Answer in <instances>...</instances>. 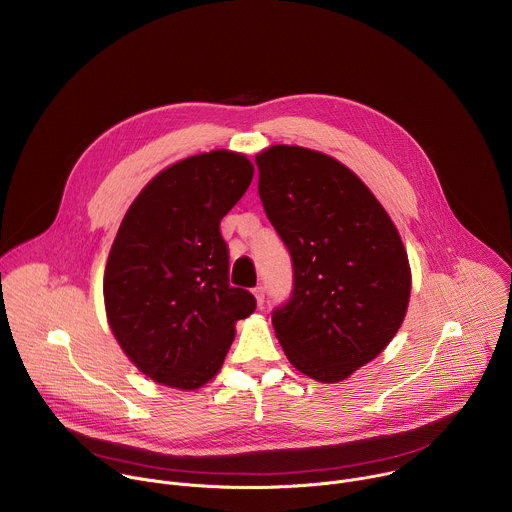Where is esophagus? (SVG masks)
Segmentation results:
<instances>
[{
    "mask_svg": "<svg viewBox=\"0 0 512 512\" xmlns=\"http://www.w3.org/2000/svg\"><path fill=\"white\" fill-rule=\"evenodd\" d=\"M253 294H255L257 306H263V302H265V287H263V285H257V287L253 289Z\"/></svg>",
    "mask_w": 512,
    "mask_h": 512,
    "instance_id": "obj_1",
    "label": "esophagus"
}]
</instances>
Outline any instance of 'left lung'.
Returning a JSON list of instances; mask_svg holds the SVG:
<instances>
[{"label": "left lung", "mask_w": 512, "mask_h": 512, "mask_svg": "<svg viewBox=\"0 0 512 512\" xmlns=\"http://www.w3.org/2000/svg\"><path fill=\"white\" fill-rule=\"evenodd\" d=\"M259 196L289 251L294 283L271 314L285 356L304 375L336 383L397 334L411 271L401 237L346 166L298 145L255 158Z\"/></svg>", "instance_id": "8db88e82"}]
</instances>
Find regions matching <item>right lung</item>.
Here are the masks:
<instances>
[{"label":"right lung","mask_w":512,"mask_h":512,"mask_svg":"<svg viewBox=\"0 0 512 512\" xmlns=\"http://www.w3.org/2000/svg\"><path fill=\"white\" fill-rule=\"evenodd\" d=\"M253 164L227 150L160 172L129 206L113 241L105 310L123 352L150 379L176 389L210 381L255 312L251 291L229 283L223 216L241 200Z\"/></svg>","instance_id":"1"}]
</instances>
